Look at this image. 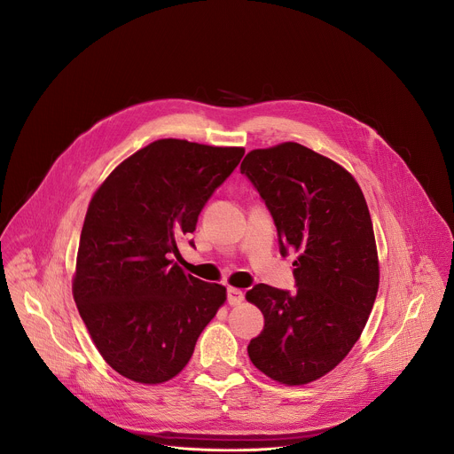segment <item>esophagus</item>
Returning a JSON list of instances; mask_svg holds the SVG:
<instances>
[{"mask_svg": "<svg viewBox=\"0 0 454 454\" xmlns=\"http://www.w3.org/2000/svg\"><path fill=\"white\" fill-rule=\"evenodd\" d=\"M244 300V293L237 287H228V303L230 305H239Z\"/></svg>", "mask_w": 454, "mask_h": 454, "instance_id": "34e87169", "label": "esophagus"}]
</instances>
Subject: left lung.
<instances>
[{"label": "left lung", "instance_id": "8db88e82", "mask_svg": "<svg viewBox=\"0 0 454 454\" xmlns=\"http://www.w3.org/2000/svg\"><path fill=\"white\" fill-rule=\"evenodd\" d=\"M240 172L273 215L280 253H298L296 293L266 284L246 293L264 314L247 354L280 384H309L347 357L372 312L379 289L372 217L354 176L300 144L254 149Z\"/></svg>", "mask_w": 454, "mask_h": 454}]
</instances>
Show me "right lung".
<instances>
[{
  "instance_id": "1",
  "label": "right lung",
  "mask_w": 454,
  "mask_h": 454,
  "mask_svg": "<svg viewBox=\"0 0 454 454\" xmlns=\"http://www.w3.org/2000/svg\"><path fill=\"white\" fill-rule=\"evenodd\" d=\"M242 156V147L156 140L93 193L72 289L97 350L120 375L174 379L224 305V286L186 275L170 256Z\"/></svg>"
}]
</instances>
